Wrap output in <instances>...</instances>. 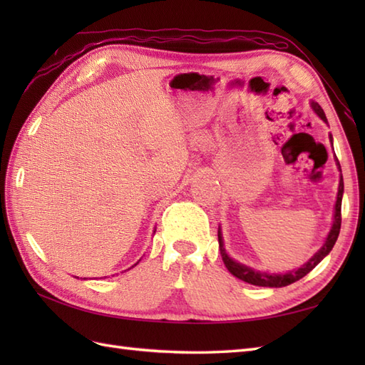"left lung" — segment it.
<instances>
[{"instance_id":"left-lung-1","label":"left lung","mask_w":365,"mask_h":365,"mask_svg":"<svg viewBox=\"0 0 365 365\" xmlns=\"http://www.w3.org/2000/svg\"><path fill=\"white\" fill-rule=\"evenodd\" d=\"M314 111L320 115V118L327 120V115H324V111L322 110V106L319 103H312ZM337 166L339 165V160H337ZM342 195H344V178L340 175V183H339V192H337V200H336V212H334V222H332V227L329 235L327 238V242L322 246V250L317 252L314 257L309 260L306 265H302L301 268H298L297 271H289V273L285 274H267V273H260V271H254L250 267H245L242 263H237L235 260H232L229 255L224 251V245H222V237H221V232L218 230V242H220V251H221V257L224 265L227 267V269L230 271L232 274L235 277L242 279V281L247 282V284H252V285H259V287H285V285H290L293 282L299 281L301 277H304L307 273H311V271L319 265V263L327 257L329 254V251L334 247L336 242H337V237H339V232H340V224H342Z\"/></svg>"}]
</instances>
